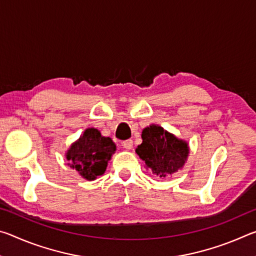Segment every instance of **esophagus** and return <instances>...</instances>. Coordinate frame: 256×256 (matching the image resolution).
I'll list each match as a JSON object with an SVG mask.
<instances>
[{
    "label": "esophagus",
    "instance_id": "obj_1",
    "mask_svg": "<svg viewBox=\"0 0 256 256\" xmlns=\"http://www.w3.org/2000/svg\"><path fill=\"white\" fill-rule=\"evenodd\" d=\"M122 146L124 149L126 150H131L133 148V141L132 140H126V141H123L122 142Z\"/></svg>",
    "mask_w": 256,
    "mask_h": 256
}]
</instances>
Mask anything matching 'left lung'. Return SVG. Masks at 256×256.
<instances>
[{
    "label": "left lung",
    "instance_id": "8db88e82",
    "mask_svg": "<svg viewBox=\"0 0 256 256\" xmlns=\"http://www.w3.org/2000/svg\"><path fill=\"white\" fill-rule=\"evenodd\" d=\"M142 144L136 152L144 162L146 170L164 178L175 174L188 162L190 146L185 140L177 138L157 124L142 130Z\"/></svg>",
    "mask_w": 256,
    "mask_h": 256
}]
</instances>
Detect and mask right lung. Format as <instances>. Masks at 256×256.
Returning <instances> with one entry per match:
<instances>
[{
    "label": "right lung",
    "instance_id": "add662e5",
    "mask_svg": "<svg viewBox=\"0 0 256 256\" xmlns=\"http://www.w3.org/2000/svg\"><path fill=\"white\" fill-rule=\"evenodd\" d=\"M116 146L110 138L102 136L99 130L88 128L66 150L68 164L82 178L94 180L105 172Z\"/></svg>",
    "mask_w": 256,
    "mask_h": 256
}]
</instances>
